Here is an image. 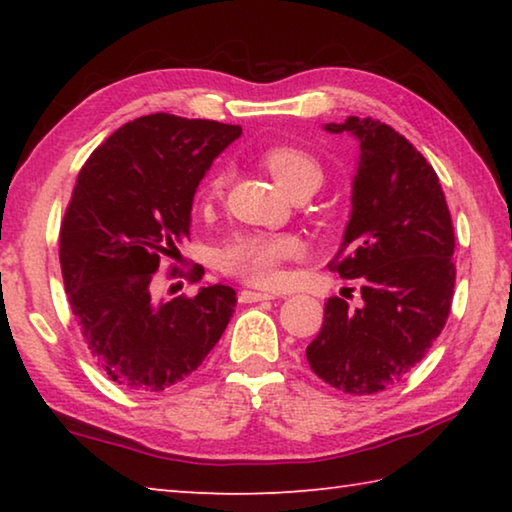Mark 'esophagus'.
<instances>
[{
  "label": "esophagus",
  "mask_w": 512,
  "mask_h": 512,
  "mask_svg": "<svg viewBox=\"0 0 512 512\" xmlns=\"http://www.w3.org/2000/svg\"><path fill=\"white\" fill-rule=\"evenodd\" d=\"M262 300H273L271 293H259V291H241L239 293V302L244 305H250V302H262Z\"/></svg>",
  "instance_id": "esophagus-1"
}]
</instances>
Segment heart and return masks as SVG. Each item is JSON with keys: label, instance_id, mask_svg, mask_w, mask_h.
Listing matches in <instances>:
<instances>
[{"label": "heart", "instance_id": "obj_1", "mask_svg": "<svg viewBox=\"0 0 512 512\" xmlns=\"http://www.w3.org/2000/svg\"><path fill=\"white\" fill-rule=\"evenodd\" d=\"M262 164L268 173L277 180L284 192L289 196L323 185L325 169L309 151L298 149L291 144L268 146L262 153ZM225 171H216L207 178V183L201 187V203L207 205L216 201L225 189ZM300 253V244L296 237L289 235H259V232H244V235L232 237L225 244L216 259L223 273H228L237 280L253 284V287H273L280 282V266L287 259Z\"/></svg>", "mask_w": 512, "mask_h": 512}]
</instances>
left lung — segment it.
I'll return each mask as SVG.
<instances>
[{"label":"left lung","mask_w":512,"mask_h":512,"mask_svg":"<svg viewBox=\"0 0 512 512\" xmlns=\"http://www.w3.org/2000/svg\"><path fill=\"white\" fill-rule=\"evenodd\" d=\"M327 131L359 137L352 216L329 271L357 280L361 302L327 298L307 361L336 391L375 395L418 366L443 332L456 284L454 225L436 171L395 128L348 117Z\"/></svg>","instance_id":"obj_1"}]
</instances>
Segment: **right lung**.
Returning <instances> with one entry per match:
<instances>
[{
  "instance_id": "1",
  "label": "right lung",
  "mask_w": 512,
  "mask_h": 512,
  "mask_svg": "<svg viewBox=\"0 0 512 512\" xmlns=\"http://www.w3.org/2000/svg\"><path fill=\"white\" fill-rule=\"evenodd\" d=\"M239 135L241 126L155 112L117 128L79 171L60 223V271L90 357L128 393L178 386L230 323L235 289L160 302L155 273L189 237L203 173ZM203 273L169 264L167 277Z\"/></svg>"
}]
</instances>
